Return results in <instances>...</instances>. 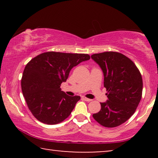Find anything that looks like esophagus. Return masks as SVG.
Segmentation results:
<instances>
[{"label":"esophagus","mask_w":158,"mask_h":158,"mask_svg":"<svg viewBox=\"0 0 158 158\" xmlns=\"http://www.w3.org/2000/svg\"><path fill=\"white\" fill-rule=\"evenodd\" d=\"M82 99H83V100H84V101H88V102H90V101H92V99L88 98H86V97H85V96L82 97Z\"/></svg>","instance_id":"1"}]
</instances>
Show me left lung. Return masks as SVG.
<instances>
[{
	"label": "left lung",
	"mask_w": 158,
	"mask_h": 158,
	"mask_svg": "<svg viewBox=\"0 0 158 158\" xmlns=\"http://www.w3.org/2000/svg\"><path fill=\"white\" fill-rule=\"evenodd\" d=\"M91 58L102 69L108 101L93 117L101 125L112 128L122 124L135 113L142 98V75L136 64L122 53L105 52Z\"/></svg>",
	"instance_id": "8db88e82"
}]
</instances>
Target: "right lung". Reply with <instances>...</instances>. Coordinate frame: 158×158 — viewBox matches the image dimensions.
<instances>
[{"mask_svg":"<svg viewBox=\"0 0 158 158\" xmlns=\"http://www.w3.org/2000/svg\"><path fill=\"white\" fill-rule=\"evenodd\" d=\"M90 58L88 54L47 52L28 62L21 77V90L36 119L57 124L70 115L81 97L68 96L60 85L73 67Z\"/></svg>","mask_w":158,"mask_h":158,"instance_id":"right-lung-1","label":"right lung"}]
</instances>
